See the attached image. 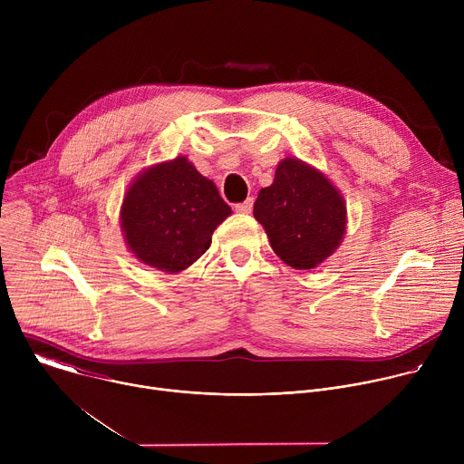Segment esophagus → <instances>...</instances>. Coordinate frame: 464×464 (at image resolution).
<instances>
[{
	"instance_id": "1",
	"label": "esophagus",
	"mask_w": 464,
	"mask_h": 464,
	"mask_svg": "<svg viewBox=\"0 0 464 464\" xmlns=\"http://www.w3.org/2000/svg\"><path fill=\"white\" fill-rule=\"evenodd\" d=\"M251 208H253V198H247L246 202L235 206V211L240 213V215H249V213H251Z\"/></svg>"
}]
</instances>
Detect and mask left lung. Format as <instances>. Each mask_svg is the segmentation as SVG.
I'll use <instances>...</instances> for the list:
<instances>
[{"mask_svg": "<svg viewBox=\"0 0 464 464\" xmlns=\"http://www.w3.org/2000/svg\"><path fill=\"white\" fill-rule=\"evenodd\" d=\"M253 217L276 255L294 270H314L333 255L347 231L340 188L315 167L285 158L270 187L260 188Z\"/></svg>", "mask_w": 464, "mask_h": 464, "instance_id": "obj_1", "label": "left lung"}]
</instances>
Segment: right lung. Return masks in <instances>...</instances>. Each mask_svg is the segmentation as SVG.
<instances>
[{
    "label": "right lung",
    "mask_w": 464,
    "mask_h": 464,
    "mask_svg": "<svg viewBox=\"0 0 464 464\" xmlns=\"http://www.w3.org/2000/svg\"><path fill=\"white\" fill-rule=\"evenodd\" d=\"M231 208L213 179L185 158L141 170L124 192L119 213L124 242L150 268L178 274L211 246Z\"/></svg>",
    "instance_id": "obj_1"
}]
</instances>
